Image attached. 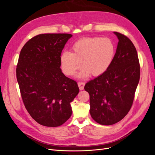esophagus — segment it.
Segmentation results:
<instances>
[{
  "label": "esophagus",
  "mask_w": 155,
  "mask_h": 155,
  "mask_svg": "<svg viewBox=\"0 0 155 155\" xmlns=\"http://www.w3.org/2000/svg\"><path fill=\"white\" fill-rule=\"evenodd\" d=\"M78 87L81 91L83 90L84 87H85V83L84 82H79L78 83Z\"/></svg>",
  "instance_id": "34e87169"
}]
</instances>
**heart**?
<instances>
[{
  "label": "heart",
  "mask_w": 155,
  "mask_h": 155,
  "mask_svg": "<svg viewBox=\"0 0 155 155\" xmlns=\"http://www.w3.org/2000/svg\"><path fill=\"white\" fill-rule=\"evenodd\" d=\"M71 50L72 53L64 51L61 55V67L66 76H73L81 66L83 69L78 74L80 78L91 74L99 77L105 74L113 61L116 53L112 40L99 37L79 39L73 44Z\"/></svg>",
  "instance_id": "1"
}]
</instances>
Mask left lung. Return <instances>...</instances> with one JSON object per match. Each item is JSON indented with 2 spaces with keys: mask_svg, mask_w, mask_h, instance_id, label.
Here are the masks:
<instances>
[{
  "mask_svg": "<svg viewBox=\"0 0 155 155\" xmlns=\"http://www.w3.org/2000/svg\"><path fill=\"white\" fill-rule=\"evenodd\" d=\"M119 40L113 61L107 72L86 83L90 95V113L104 125H113L127 114L140 80L137 50L127 37L114 31Z\"/></svg>",
  "mask_w": 155,
  "mask_h": 155,
  "instance_id": "1",
  "label": "left lung"
}]
</instances>
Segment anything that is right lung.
Masks as SVG:
<instances>
[{
  "label": "right lung",
  "mask_w": 155,
  "mask_h": 155,
  "mask_svg": "<svg viewBox=\"0 0 155 155\" xmlns=\"http://www.w3.org/2000/svg\"><path fill=\"white\" fill-rule=\"evenodd\" d=\"M68 34H39L23 46L16 75L22 99L31 118L46 127L63 125L71 116L78 83L61 70L60 57Z\"/></svg>",
  "instance_id": "obj_1"
}]
</instances>
